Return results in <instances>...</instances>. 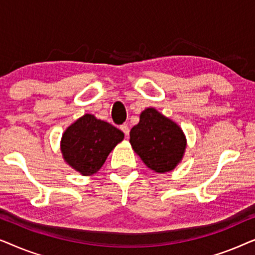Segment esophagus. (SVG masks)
Returning a JSON list of instances; mask_svg holds the SVG:
<instances>
[{
	"label": "esophagus",
	"mask_w": 255,
	"mask_h": 255,
	"mask_svg": "<svg viewBox=\"0 0 255 255\" xmlns=\"http://www.w3.org/2000/svg\"><path fill=\"white\" fill-rule=\"evenodd\" d=\"M121 130L124 132V134L127 135V137H128V133H130V128H128V124L121 125Z\"/></svg>",
	"instance_id": "34e87169"
}]
</instances>
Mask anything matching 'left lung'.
Listing matches in <instances>:
<instances>
[{
  "label": "left lung",
  "instance_id": "1",
  "mask_svg": "<svg viewBox=\"0 0 255 255\" xmlns=\"http://www.w3.org/2000/svg\"><path fill=\"white\" fill-rule=\"evenodd\" d=\"M134 152L148 168L166 173L175 168L186 148V137L176 123L153 108L144 110L130 131Z\"/></svg>",
  "mask_w": 255,
  "mask_h": 255
}]
</instances>
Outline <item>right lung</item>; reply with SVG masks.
<instances>
[{
	"mask_svg": "<svg viewBox=\"0 0 255 255\" xmlns=\"http://www.w3.org/2000/svg\"><path fill=\"white\" fill-rule=\"evenodd\" d=\"M123 138V132L114 125L85 115L62 134L61 152L69 166L82 175H92Z\"/></svg>",
	"mask_w": 255,
	"mask_h": 255,
	"instance_id": "1",
	"label": "right lung"
}]
</instances>
